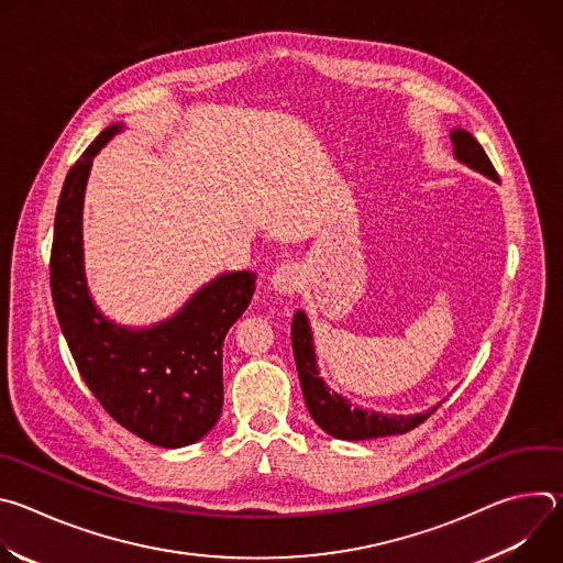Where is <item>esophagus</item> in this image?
Segmentation results:
<instances>
[{
    "label": "esophagus",
    "instance_id": "34e87169",
    "mask_svg": "<svg viewBox=\"0 0 563 563\" xmlns=\"http://www.w3.org/2000/svg\"><path fill=\"white\" fill-rule=\"evenodd\" d=\"M272 285L278 294H294L302 287V269L298 263H283L272 274Z\"/></svg>",
    "mask_w": 563,
    "mask_h": 563
}]
</instances>
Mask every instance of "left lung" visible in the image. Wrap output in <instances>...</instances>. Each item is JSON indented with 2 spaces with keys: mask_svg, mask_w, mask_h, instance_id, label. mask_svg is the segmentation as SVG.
I'll return each mask as SVG.
<instances>
[{
  "mask_svg": "<svg viewBox=\"0 0 563 563\" xmlns=\"http://www.w3.org/2000/svg\"><path fill=\"white\" fill-rule=\"evenodd\" d=\"M450 137L454 144V157L459 163L499 183V176L490 163V157L486 155L484 146H481L467 131L454 129ZM291 345H294V358H296V369H298V378L305 396V406L311 419L320 426V430H325L336 439L365 441V439H378L389 434H406L417 426H421L439 408L437 406L423 415H412V417H396V415L354 408L350 400L332 391L325 385V380L318 376L311 330H309L305 311H296L291 320Z\"/></svg>",
  "mask_w": 563,
  "mask_h": 563,
  "instance_id": "obj_1",
  "label": "left lung"
}]
</instances>
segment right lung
Instances as JSON below:
<instances>
[{
    "instance_id": "add662e5",
    "label": "right lung",
    "mask_w": 563,
    "mask_h": 563,
    "mask_svg": "<svg viewBox=\"0 0 563 563\" xmlns=\"http://www.w3.org/2000/svg\"><path fill=\"white\" fill-rule=\"evenodd\" d=\"M122 124L104 129L68 169L51 247V294L62 334L100 406L135 437L183 448L200 441L222 412V343L247 309L254 272H229L146 330L107 320L93 305L82 263V200L93 155Z\"/></svg>"
}]
</instances>
